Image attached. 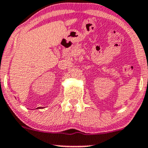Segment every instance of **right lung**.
I'll use <instances>...</instances> for the list:
<instances>
[{
  "label": "right lung",
  "mask_w": 148,
  "mask_h": 148,
  "mask_svg": "<svg viewBox=\"0 0 148 148\" xmlns=\"http://www.w3.org/2000/svg\"><path fill=\"white\" fill-rule=\"evenodd\" d=\"M43 108L44 107H38V108H36V109H43Z\"/></svg>",
  "instance_id": "add662e5"
}]
</instances>
